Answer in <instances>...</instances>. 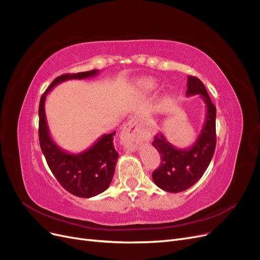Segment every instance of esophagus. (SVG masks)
Instances as JSON below:
<instances>
[{
	"label": "esophagus",
	"instance_id": "esophagus-1",
	"mask_svg": "<svg viewBox=\"0 0 260 260\" xmlns=\"http://www.w3.org/2000/svg\"><path fill=\"white\" fill-rule=\"evenodd\" d=\"M137 123H138L137 119L129 120L125 125H124L121 132V143L126 150L134 151L137 146V142H138Z\"/></svg>",
	"mask_w": 260,
	"mask_h": 260
}]
</instances>
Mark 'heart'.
Segmentation results:
<instances>
[{
    "mask_svg": "<svg viewBox=\"0 0 260 260\" xmlns=\"http://www.w3.org/2000/svg\"><path fill=\"white\" fill-rule=\"evenodd\" d=\"M158 86H159V84H158L157 80H155L154 77H144L138 82L139 89L145 93L154 91V90L158 88Z\"/></svg>",
    "mask_w": 260,
    "mask_h": 260,
    "instance_id": "1",
    "label": "heart"
}]
</instances>
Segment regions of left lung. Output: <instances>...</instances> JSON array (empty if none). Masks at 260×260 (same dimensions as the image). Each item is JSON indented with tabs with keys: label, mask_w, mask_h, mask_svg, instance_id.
Wrapping results in <instances>:
<instances>
[{
	"label": "left lung",
	"mask_w": 260,
	"mask_h": 260,
	"mask_svg": "<svg viewBox=\"0 0 260 260\" xmlns=\"http://www.w3.org/2000/svg\"><path fill=\"white\" fill-rule=\"evenodd\" d=\"M200 94L206 105V116L201 133L192 146L177 149L162 133L154 137L152 145L160 155V165L153 172L154 183L167 192H182L193 186L208 168L216 150L217 109L207 90L198 77L189 75L187 96Z\"/></svg>",
	"instance_id": "8db88e82"
}]
</instances>
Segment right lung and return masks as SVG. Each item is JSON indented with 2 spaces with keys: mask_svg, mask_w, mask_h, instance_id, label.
Listing matches in <instances>:
<instances>
[{
  "mask_svg": "<svg viewBox=\"0 0 260 260\" xmlns=\"http://www.w3.org/2000/svg\"><path fill=\"white\" fill-rule=\"evenodd\" d=\"M99 72V70H91L58 76L41 95L39 104V142L41 151L59 184L68 192L78 198L95 197L109 187L119 157L114 146L116 132L104 134L90 148L81 153H69L52 139L44 103L48 93L58 84L70 80L93 77Z\"/></svg>",
  "mask_w": 260,
  "mask_h": 260,
  "instance_id": "right-lung-1",
  "label": "right lung"
}]
</instances>
